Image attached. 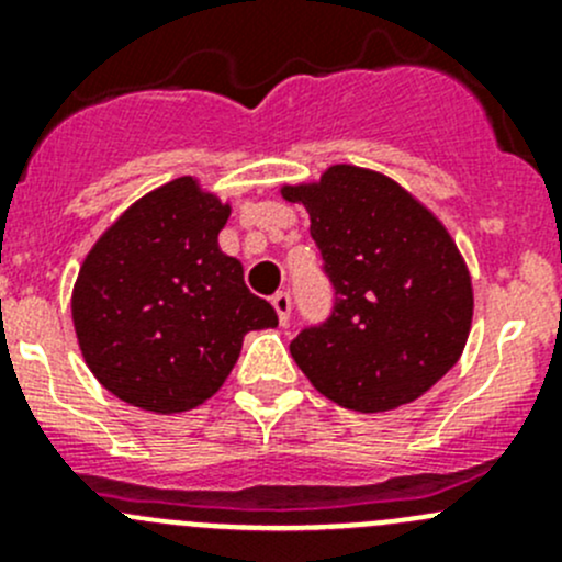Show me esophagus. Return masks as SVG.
I'll return each mask as SVG.
<instances>
[{
  "mask_svg": "<svg viewBox=\"0 0 562 562\" xmlns=\"http://www.w3.org/2000/svg\"><path fill=\"white\" fill-rule=\"evenodd\" d=\"M271 304H274L277 317H280V323H282V326H285L288 317H291V296L280 291V293H274V299H271Z\"/></svg>",
  "mask_w": 562,
  "mask_h": 562,
  "instance_id": "1",
  "label": "esophagus"
}]
</instances>
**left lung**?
<instances>
[{
	"label": "left lung",
	"mask_w": 562,
	"mask_h": 562,
	"mask_svg": "<svg viewBox=\"0 0 562 562\" xmlns=\"http://www.w3.org/2000/svg\"><path fill=\"white\" fill-rule=\"evenodd\" d=\"M280 195L307 209L339 296L323 326L291 342L299 370L356 413L427 394L459 361L473 323V280L449 228L400 181L348 162L282 184Z\"/></svg>",
	"instance_id": "1"
}]
</instances>
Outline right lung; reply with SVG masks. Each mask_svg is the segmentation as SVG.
<instances>
[{"label":"right lung","mask_w":562,"mask_h":562,"mask_svg":"<svg viewBox=\"0 0 562 562\" xmlns=\"http://www.w3.org/2000/svg\"><path fill=\"white\" fill-rule=\"evenodd\" d=\"M231 203L179 176L130 203L72 285V326L100 386L140 411L184 413L214 396L245 334L274 328L245 266L220 249Z\"/></svg>","instance_id":"right-lung-1"}]
</instances>
